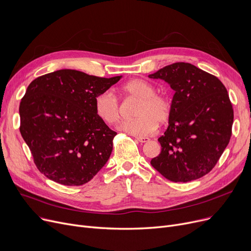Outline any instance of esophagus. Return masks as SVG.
Returning a JSON list of instances; mask_svg holds the SVG:
<instances>
[{
	"label": "esophagus",
	"mask_w": 251,
	"mask_h": 251,
	"mask_svg": "<svg viewBox=\"0 0 251 251\" xmlns=\"http://www.w3.org/2000/svg\"><path fill=\"white\" fill-rule=\"evenodd\" d=\"M135 138H136L139 142H142V143L150 141V138H149V137H146V136H143V137H135Z\"/></svg>",
	"instance_id": "obj_1"
}]
</instances>
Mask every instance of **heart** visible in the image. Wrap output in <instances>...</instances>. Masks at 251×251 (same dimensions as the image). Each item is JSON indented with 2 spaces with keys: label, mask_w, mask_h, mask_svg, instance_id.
Instances as JSON below:
<instances>
[{
  "label": "heart",
  "mask_w": 251,
  "mask_h": 251,
  "mask_svg": "<svg viewBox=\"0 0 251 251\" xmlns=\"http://www.w3.org/2000/svg\"><path fill=\"white\" fill-rule=\"evenodd\" d=\"M121 91L127 97L139 100L133 120L123 121L118 130L123 132L143 137L156 129L157 123L163 124L170 118L172 104L168 97L154 94V87L142 79H133L121 87ZM95 109L97 116L108 124H116L120 119V105L117 98L110 91H102L96 98Z\"/></svg>",
  "instance_id": "obj_1"
}]
</instances>
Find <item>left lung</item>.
Segmentation results:
<instances>
[{"instance_id": "8db88e82", "label": "left lung", "mask_w": 251, "mask_h": 251, "mask_svg": "<svg viewBox=\"0 0 251 251\" xmlns=\"http://www.w3.org/2000/svg\"><path fill=\"white\" fill-rule=\"evenodd\" d=\"M150 78L163 79L175 90L169 126L159 139L161 153L151 166L173 182H189L209 173L232 135L234 112L219 79L196 66L178 62Z\"/></svg>"}]
</instances>
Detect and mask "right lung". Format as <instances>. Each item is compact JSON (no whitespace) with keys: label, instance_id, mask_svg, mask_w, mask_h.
<instances>
[{"label":"right lung","instance_id":"right-lung-1","mask_svg":"<svg viewBox=\"0 0 251 251\" xmlns=\"http://www.w3.org/2000/svg\"><path fill=\"white\" fill-rule=\"evenodd\" d=\"M121 77L62 69L28 85L19 107L20 133L47 178L80 186L108 162L117 133L97 116L95 100Z\"/></svg>","mask_w":251,"mask_h":251}]
</instances>
